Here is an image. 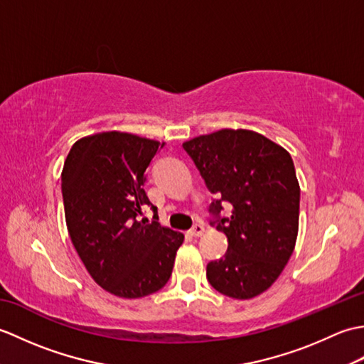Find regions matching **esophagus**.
<instances>
[{
	"mask_svg": "<svg viewBox=\"0 0 364 364\" xmlns=\"http://www.w3.org/2000/svg\"><path fill=\"white\" fill-rule=\"evenodd\" d=\"M203 233H205V225H203V223H196V225L192 227V230H191V236H194V237L202 236Z\"/></svg>",
	"mask_w": 364,
	"mask_h": 364,
	"instance_id": "1",
	"label": "esophagus"
}]
</instances>
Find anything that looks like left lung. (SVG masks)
<instances>
[{"mask_svg": "<svg viewBox=\"0 0 364 364\" xmlns=\"http://www.w3.org/2000/svg\"><path fill=\"white\" fill-rule=\"evenodd\" d=\"M208 189L231 203V218L218 219L228 237L223 258L206 266V278L223 296L247 300L274 284L294 252L299 233L300 186L291 154L250 129H219L183 144Z\"/></svg>", "mask_w": 364, "mask_h": 364, "instance_id": "obj_1", "label": "left lung"}]
</instances>
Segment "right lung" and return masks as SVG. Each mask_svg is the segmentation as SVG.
Segmentation results:
<instances>
[{"instance_id": "1", "label": "right lung", "mask_w": 364, "mask_h": 364, "mask_svg": "<svg viewBox=\"0 0 364 364\" xmlns=\"http://www.w3.org/2000/svg\"><path fill=\"white\" fill-rule=\"evenodd\" d=\"M159 145L122 131L81 137L60 175L75 250L94 282L122 299L159 291L184 241L180 231L141 219L142 206L151 205L144 191L145 170ZM151 208L156 219V206Z\"/></svg>"}]
</instances>
